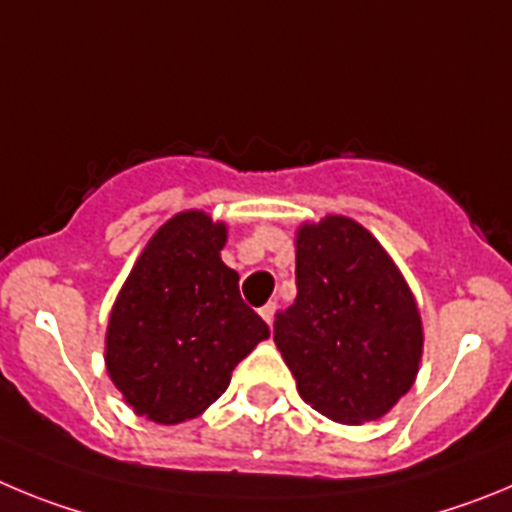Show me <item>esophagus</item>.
Segmentation results:
<instances>
[{
  "mask_svg": "<svg viewBox=\"0 0 512 512\" xmlns=\"http://www.w3.org/2000/svg\"><path fill=\"white\" fill-rule=\"evenodd\" d=\"M275 311H278V303H273V301H270V303H265V306L260 308V316H262V319H265V324H267V326L273 324V319H275Z\"/></svg>",
  "mask_w": 512,
  "mask_h": 512,
  "instance_id": "1",
  "label": "esophagus"
}]
</instances>
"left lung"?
<instances>
[{"mask_svg":"<svg viewBox=\"0 0 512 512\" xmlns=\"http://www.w3.org/2000/svg\"><path fill=\"white\" fill-rule=\"evenodd\" d=\"M296 303L275 316V344L298 395L347 426L377 421L413 388L421 311L385 247L349 216L296 232Z\"/></svg>","mask_w":512,"mask_h":512,"instance_id":"left-lung-1","label":"left lung"}]
</instances>
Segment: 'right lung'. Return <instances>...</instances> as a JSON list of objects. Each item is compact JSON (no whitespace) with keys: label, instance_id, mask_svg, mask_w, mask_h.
I'll return each mask as SVG.
<instances>
[{"label":"right lung","instance_id":"add662e5","mask_svg":"<svg viewBox=\"0 0 512 512\" xmlns=\"http://www.w3.org/2000/svg\"><path fill=\"white\" fill-rule=\"evenodd\" d=\"M227 224L170 216L132 265L109 313L104 362L124 403L147 421H191L229 388L232 370L270 336L222 262Z\"/></svg>","mask_w":512,"mask_h":512}]
</instances>
